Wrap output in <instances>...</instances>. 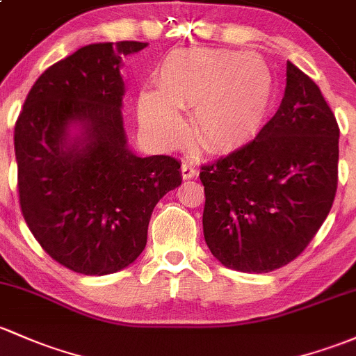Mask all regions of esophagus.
Returning <instances> with one entry per match:
<instances>
[{"label": "esophagus", "instance_id": "esophagus-1", "mask_svg": "<svg viewBox=\"0 0 356 356\" xmlns=\"http://www.w3.org/2000/svg\"><path fill=\"white\" fill-rule=\"evenodd\" d=\"M181 177L183 179H192L193 177H197V168H195L193 163L185 161L181 164Z\"/></svg>", "mask_w": 356, "mask_h": 356}]
</instances>
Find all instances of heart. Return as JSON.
<instances>
[{
    "instance_id": "1",
    "label": "heart",
    "mask_w": 356,
    "mask_h": 356,
    "mask_svg": "<svg viewBox=\"0 0 356 356\" xmlns=\"http://www.w3.org/2000/svg\"><path fill=\"white\" fill-rule=\"evenodd\" d=\"M275 98V79L254 52L173 51L158 70V91L137 100L144 127L164 143L183 137L177 110H193L195 139L209 151L239 147L258 136Z\"/></svg>"
}]
</instances>
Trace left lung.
I'll list each match as a JSON object with an SVG mask.
<instances>
[{
	"label": "left lung",
	"instance_id": "8db88e82",
	"mask_svg": "<svg viewBox=\"0 0 356 356\" xmlns=\"http://www.w3.org/2000/svg\"><path fill=\"white\" fill-rule=\"evenodd\" d=\"M338 140L319 86L289 60L280 106L254 140L202 166L210 253L244 273H268L296 259L334 200Z\"/></svg>",
	"mask_w": 356,
	"mask_h": 356
}]
</instances>
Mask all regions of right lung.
Returning <instances> with one entry per match:
<instances>
[{
  "mask_svg": "<svg viewBox=\"0 0 356 356\" xmlns=\"http://www.w3.org/2000/svg\"><path fill=\"white\" fill-rule=\"evenodd\" d=\"M146 45L78 49L42 72L15 124L25 222L76 273L100 277L136 261L156 204L181 185L178 159L139 158L124 131L122 59Z\"/></svg>",
  "mask_w": 356,
  "mask_h": 356,
  "instance_id": "right-lung-1",
  "label": "right lung"
}]
</instances>
